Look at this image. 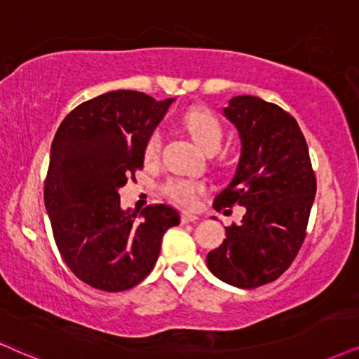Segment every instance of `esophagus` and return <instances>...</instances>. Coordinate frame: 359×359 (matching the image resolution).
Returning a JSON list of instances; mask_svg holds the SVG:
<instances>
[{"mask_svg": "<svg viewBox=\"0 0 359 359\" xmlns=\"http://www.w3.org/2000/svg\"><path fill=\"white\" fill-rule=\"evenodd\" d=\"M198 220V217L197 215H192V213H189V212H184L182 213V222L184 224H195V222Z\"/></svg>", "mask_w": 359, "mask_h": 359, "instance_id": "1", "label": "esophagus"}]
</instances>
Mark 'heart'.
I'll return each mask as SVG.
<instances>
[{
	"mask_svg": "<svg viewBox=\"0 0 359 359\" xmlns=\"http://www.w3.org/2000/svg\"><path fill=\"white\" fill-rule=\"evenodd\" d=\"M184 124L195 142L203 151L210 152L213 149H220L222 140H224V127L212 112L205 111V109H190L184 117ZM162 140H164L162 130H152L146 140V146H144V157H146L147 162L157 161L158 156H161ZM162 190L170 201L180 203V205L190 207L197 202L198 195L205 192V184L189 179V177L172 175L162 185Z\"/></svg>",
	"mask_w": 359,
	"mask_h": 359,
	"instance_id": "b5f03b06",
	"label": "heart"
}]
</instances>
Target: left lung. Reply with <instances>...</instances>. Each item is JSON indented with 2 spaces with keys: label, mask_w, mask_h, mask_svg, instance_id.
<instances>
[{
  "label": "left lung",
  "mask_w": 359,
  "mask_h": 359,
  "mask_svg": "<svg viewBox=\"0 0 359 359\" xmlns=\"http://www.w3.org/2000/svg\"><path fill=\"white\" fill-rule=\"evenodd\" d=\"M224 116L237 127L242 152L213 208L242 205L247 212L242 224L225 226L226 238L208 252L207 266L225 283L257 288L278 278L300 252L316 179L302 129L280 106L237 96Z\"/></svg>",
  "instance_id": "left-lung-1"
}]
</instances>
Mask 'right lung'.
Here are the masks:
<instances>
[{
    "mask_svg": "<svg viewBox=\"0 0 359 359\" xmlns=\"http://www.w3.org/2000/svg\"><path fill=\"white\" fill-rule=\"evenodd\" d=\"M174 99L112 90L72 109L51 144L44 203L72 273L102 292H124L151 273L162 237L180 224L164 203L121 208L119 190L144 167V146Z\"/></svg>",
    "mask_w": 359,
    "mask_h": 359,
    "instance_id": "add662e5",
    "label": "right lung"
}]
</instances>
